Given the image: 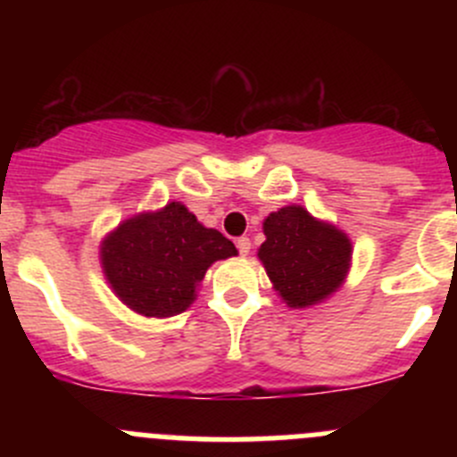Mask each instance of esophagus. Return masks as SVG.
<instances>
[{"label":"esophagus","instance_id":"obj_1","mask_svg":"<svg viewBox=\"0 0 457 457\" xmlns=\"http://www.w3.org/2000/svg\"><path fill=\"white\" fill-rule=\"evenodd\" d=\"M237 247H238V254L247 256V254H250V250H252V241L247 237H241L237 241Z\"/></svg>","mask_w":457,"mask_h":457}]
</instances>
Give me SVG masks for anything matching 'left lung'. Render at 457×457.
<instances>
[{"label":"left lung","mask_w":457,"mask_h":457,"mask_svg":"<svg viewBox=\"0 0 457 457\" xmlns=\"http://www.w3.org/2000/svg\"><path fill=\"white\" fill-rule=\"evenodd\" d=\"M265 243L256 256L280 301L292 310L325 303L352 267V238L303 205H285L262 220Z\"/></svg>","instance_id":"left-lung-1"}]
</instances>
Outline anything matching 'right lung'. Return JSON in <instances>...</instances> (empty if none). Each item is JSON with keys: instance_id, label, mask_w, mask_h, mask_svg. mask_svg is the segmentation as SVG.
<instances>
[{"instance_id": "1", "label": "right lung", "mask_w": 457, "mask_h": 457, "mask_svg": "<svg viewBox=\"0 0 457 457\" xmlns=\"http://www.w3.org/2000/svg\"><path fill=\"white\" fill-rule=\"evenodd\" d=\"M237 254L229 238L199 223L181 201L121 220L99 245L114 296L145 318L186 312L212 262Z\"/></svg>"}]
</instances>
